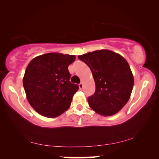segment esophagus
<instances>
[{
	"label": "esophagus",
	"instance_id": "obj_1",
	"mask_svg": "<svg viewBox=\"0 0 159 159\" xmlns=\"http://www.w3.org/2000/svg\"><path fill=\"white\" fill-rule=\"evenodd\" d=\"M79 85V89H80V90H82L83 88H84V84H83V83L81 82Z\"/></svg>",
	"mask_w": 159,
	"mask_h": 159
}]
</instances>
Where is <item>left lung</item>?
I'll return each instance as SVG.
<instances>
[{"mask_svg":"<svg viewBox=\"0 0 159 159\" xmlns=\"http://www.w3.org/2000/svg\"><path fill=\"white\" fill-rule=\"evenodd\" d=\"M92 71L95 92L88 98L89 106L98 114H116L129 100L134 77L124 57L107 49L97 50L80 55Z\"/></svg>","mask_w":159,"mask_h":159,"instance_id":"obj_1","label":"left lung"}]
</instances>
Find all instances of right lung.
Segmentation results:
<instances>
[{"mask_svg": "<svg viewBox=\"0 0 159 159\" xmlns=\"http://www.w3.org/2000/svg\"><path fill=\"white\" fill-rule=\"evenodd\" d=\"M75 59L74 55L48 53L30 62L22 82L27 100L39 114L57 117L69 108L79 90L70 82L68 69Z\"/></svg>", "mask_w": 159, "mask_h": 159, "instance_id": "add662e5", "label": "right lung"}]
</instances>
